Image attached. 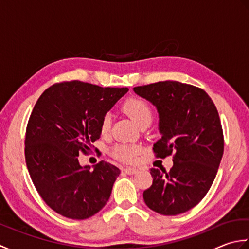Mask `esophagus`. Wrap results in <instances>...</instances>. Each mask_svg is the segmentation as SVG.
<instances>
[{"mask_svg": "<svg viewBox=\"0 0 249 249\" xmlns=\"http://www.w3.org/2000/svg\"><path fill=\"white\" fill-rule=\"evenodd\" d=\"M124 171H125V173L129 174V176H131V174H135V173L138 172V170H137L136 168H126V169H124Z\"/></svg>", "mask_w": 249, "mask_h": 249, "instance_id": "esophagus-1", "label": "esophagus"}]
</instances>
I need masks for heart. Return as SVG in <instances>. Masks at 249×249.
Here are the masks:
<instances>
[{"instance_id":"obj_1","label":"heart","mask_w":249,"mask_h":249,"mask_svg":"<svg viewBox=\"0 0 249 249\" xmlns=\"http://www.w3.org/2000/svg\"><path fill=\"white\" fill-rule=\"evenodd\" d=\"M123 109L129 118L135 123L140 126L147 122H152L153 112L152 109L146 102L143 99L134 97L126 100L123 105ZM111 126V116L110 114H105L100 122V134L106 136L110 130ZM140 153V147L138 145L131 144H116L111 150L112 154L116 160L124 162H133L136 160V156Z\"/></svg>"}]
</instances>
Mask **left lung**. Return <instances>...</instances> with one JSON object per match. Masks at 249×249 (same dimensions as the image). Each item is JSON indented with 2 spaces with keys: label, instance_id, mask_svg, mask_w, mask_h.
<instances>
[{
  "label": "left lung",
  "instance_id": "obj_1",
  "mask_svg": "<svg viewBox=\"0 0 249 249\" xmlns=\"http://www.w3.org/2000/svg\"><path fill=\"white\" fill-rule=\"evenodd\" d=\"M134 92L155 106L160 116L156 156L176 153L169 172L151 169L153 184L143 192L144 202L161 215L187 212L212 186L224 154L218 111L202 89L186 83L161 81Z\"/></svg>",
  "mask_w": 249,
  "mask_h": 249
}]
</instances>
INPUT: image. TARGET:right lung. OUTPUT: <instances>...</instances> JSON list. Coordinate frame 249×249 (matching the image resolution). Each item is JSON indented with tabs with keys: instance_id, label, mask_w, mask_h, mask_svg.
Here are the masks:
<instances>
[{
	"instance_id": "add662e5",
	"label": "right lung",
	"mask_w": 249,
	"mask_h": 249,
	"mask_svg": "<svg viewBox=\"0 0 249 249\" xmlns=\"http://www.w3.org/2000/svg\"><path fill=\"white\" fill-rule=\"evenodd\" d=\"M128 92L91 83H56L40 95L25 134V162L40 197L62 216L87 219L110 198L120 169L100 161L89 170L79 153L100 137L103 116Z\"/></svg>"
}]
</instances>
